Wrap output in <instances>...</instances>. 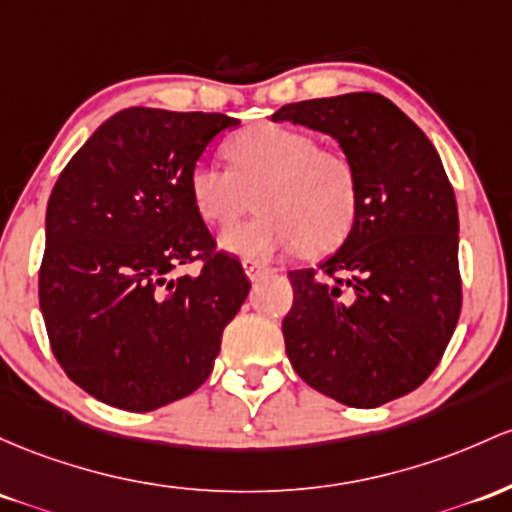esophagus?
Here are the masks:
<instances>
[{
    "label": "esophagus",
    "instance_id": "1",
    "mask_svg": "<svg viewBox=\"0 0 512 512\" xmlns=\"http://www.w3.org/2000/svg\"><path fill=\"white\" fill-rule=\"evenodd\" d=\"M243 269H245V274H247V279H250V282H257V279L265 277V274L269 272V269L257 260H243Z\"/></svg>",
    "mask_w": 512,
    "mask_h": 512
}]
</instances>
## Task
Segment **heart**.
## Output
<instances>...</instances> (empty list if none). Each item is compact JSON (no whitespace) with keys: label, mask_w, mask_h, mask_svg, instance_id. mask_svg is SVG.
Returning <instances> with one entry per match:
<instances>
[{"label":"heart","mask_w":512,"mask_h":512,"mask_svg":"<svg viewBox=\"0 0 512 512\" xmlns=\"http://www.w3.org/2000/svg\"><path fill=\"white\" fill-rule=\"evenodd\" d=\"M228 167L194 162L187 189L196 213L226 228L250 211L257 216L221 235L223 250L245 260H267L301 250L323 255L350 235L359 211L355 162L316 136L284 123H252L223 145Z\"/></svg>","instance_id":"obj_1"}]
</instances>
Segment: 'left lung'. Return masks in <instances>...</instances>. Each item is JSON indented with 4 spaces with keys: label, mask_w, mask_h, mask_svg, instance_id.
<instances>
[{
    "label": "left lung",
    "mask_w": 512,
    "mask_h": 512,
    "mask_svg": "<svg viewBox=\"0 0 512 512\" xmlns=\"http://www.w3.org/2000/svg\"><path fill=\"white\" fill-rule=\"evenodd\" d=\"M272 121L333 136L359 177L357 221L340 250L289 272L291 367L352 408L406 396L440 364L462 311L457 201L440 155L376 92L286 104Z\"/></svg>",
    "instance_id": "obj_1"
}]
</instances>
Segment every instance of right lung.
I'll use <instances>...</instances> for the list:
<instances>
[{"mask_svg":"<svg viewBox=\"0 0 512 512\" xmlns=\"http://www.w3.org/2000/svg\"><path fill=\"white\" fill-rule=\"evenodd\" d=\"M238 123L131 106L101 123L50 192L38 301L60 369L101 403L155 411L209 379L250 282L216 250L187 179ZM194 261L199 275L173 277Z\"/></svg>","mask_w":512,"mask_h":512,"instance_id":"obj_1","label":"right lung"}]
</instances>
